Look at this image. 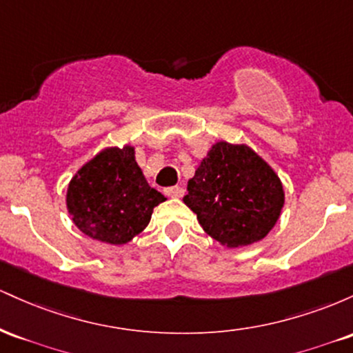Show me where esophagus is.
<instances>
[{"label": "esophagus", "instance_id": "1", "mask_svg": "<svg viewBox=\"0 0 353 353\" xmlns=\"http://www.w3.org/2000/svg\"><path fill=\"white\" fill-rule=\"evenodd\" d=\"M165 196L169 197H174V199H177V197H182L184 196V189L179 188V185H174V188H168L164 190Z\"/></svg>", "mask_w": 353, "mask_h": 353}]
</instances>
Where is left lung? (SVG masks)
I'll return each mask as SVG.
<instances>
[{
    "instance_id": "1",
    "label": "left lung",
    "mask_w": 353,
    "mask_h": 353,
    "mask_svg": "<svg viewBox=\"0 0 353 353\" xmlns=\"http://www.w3.org/2000/svg\"><path fill=\"white\" fill-rule=\"evenodd\" d=\"M182 201L210 237L234 249L272 230L285 194L274 169L249 145L219 141L189 179Z\"/></svg>"
}]
</instances>
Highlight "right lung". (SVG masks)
Here are the masks:
<instances>
[{
    "instance_id": "obj_1",
    "label": "right lung",
    "mask_w": 353,
    "mask_h": 353,
    "mask_svg": "<svg viewBox=\"0 0 353 353\" xmlns=\"http://www.w3.org/2000/svg\"><path fill=\"white\" fill-rule=\"evenodd\" d=\"M165 197L145 181L134 148H106L72 176L66 208L81 232L104 244L123 245L143 232Z\"/></svg>"
}]
</instances>
